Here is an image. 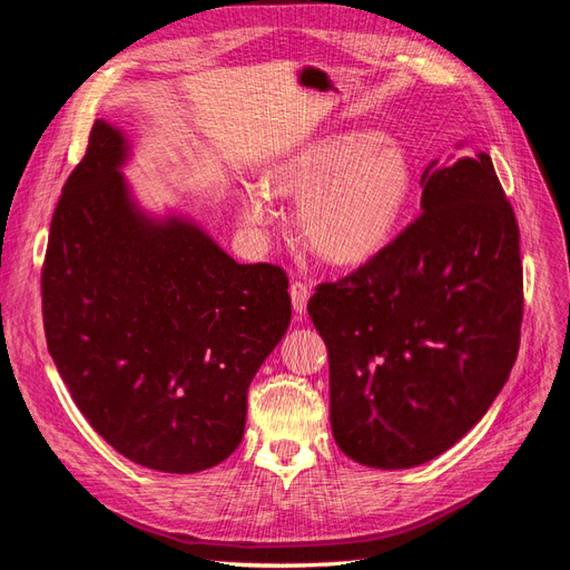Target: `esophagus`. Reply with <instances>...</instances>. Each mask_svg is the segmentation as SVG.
<instances>
[{
	"label": "esophagus",
	"instance_id": "1",
	"mask_svg": "<svg viewBox=\"0 0 570 570\" xmlns=\"http://www.w3.org/2000/svg\"><path fill=\"white\" fill-rule=\"evenodd\" d=\"M289 297H292V308H295V314H304L306 312V302L312 297V289H308L306 283L295 281L289 285Z\"/></svg>",
	"mask_w": 570,
	"mask_h": 570
}]
</instances>
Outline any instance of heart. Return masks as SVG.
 <instances>
[{"instance_id": "obj_1", "label": "heart", "mask_w": 570, "mask_h": 570, "mask_svg": "<svg viewBox=\"0 0 570 570\" xmlns=\"http://www.w3.org/2000/svg\"><path fill=\"white\" fill-rule=\"evenodd\" d=\"M273 195L302 199L297 228L316 256L358 266L381 254L400 230L413 189L404 149L371 130H344L292 151L268 170ZM239 214L249 228L278 218L264 187L247 185Z\"/></svg>"}]
</instances>
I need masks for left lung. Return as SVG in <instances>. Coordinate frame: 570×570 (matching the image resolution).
<instances>
[{
	"mask_svg": "<svg viewBox=\"0 0 570 570\" xmlns=\"http://www.w3.org/2000/svg\"><path fill=\"white\" fill-rule=\"evenodd\" d=\"M421 216L308 316L331 361V428L371 469H411L485 416L523 321L519 223L485 151L430 161Z\"/></svg>",
	"mask_w": 570,
	"mask_h": 570,
	"instance_id": "left-lung-1",
	"label": "left lung"
}]
</instances>
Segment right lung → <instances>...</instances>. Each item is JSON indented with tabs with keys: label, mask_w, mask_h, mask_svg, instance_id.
<instances>
[{
	"label": "right lung",
	"mask_w": 570,
	"mask_h": 570,
	"mask_svg": "<svg viewBox=\"0 0 570 570\" xmlns=\"http://www.w3.org/2000/svg\"><path fill=\"white\" fill-rule=\"evenodd\" d=\"M128 157L126 135L95 120L51 216L47 350L118 454L199 473L245 435L252 377L289 325L287 275L237 264L193 218L140 209L120 174Z\"/></svg>",
	"instance_id": "add662e5"
}]
</instances>
